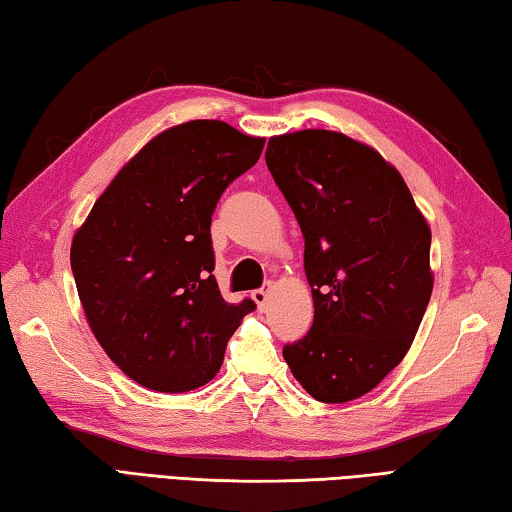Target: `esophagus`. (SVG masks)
<instances>
[{"label":"esophagus","instance_id":"obj_1","mask_svg":"<svg viewBox=\"0 0 512 512\" xmlns=\"http://www.w3.org/2000/svg\"><path fill=\"white\" fill-rule=\"evenodd\" d=\"M269 292H272V283H265L263 287L254 289V292H252V298H254L260 310H265V305H267V301H269Z\"/></svg>","mask_w":512,"mask_h":512}]
</instances>
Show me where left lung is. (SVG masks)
Returning <instances> with one entry per match:
<instances>
[{"instance_id": "1", "label": "left lung", "mask_w": 512, "mask_h": 512, "mask_svg": "<svg viewBox=\"0 0 512 512\" xmlns=\"http://www.w3.org/2000/svg\"><path fill=\"white\" fill-rule=\"evenodd\" d=\"M267 169L305 238L314 323L283 356L316 401L374 390L408 354L432 294L430 227L390 162L339 131L267 142Z\"/></svg>"}]
</instances>
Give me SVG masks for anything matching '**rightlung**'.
<instances>
[{
  "label": "right lung",
  "mask_w": 512,
  "mask_h": 512,
  "mask_svg": "<svg viewBox=\"0 0 512 512\" xmlns=\"http://www.w3.org/2000/svg\"><path fill=\"white\" fill-rule=\"evenodd\" d=\"M263 138L220 120L158 133L75 231L71 269L91 332L144 388L189 392L214 379L254 301L227 303L214 278L211 214L254 167Z\"/></svg>",
  "instance_id": "obj_1"
}]
</instances>
